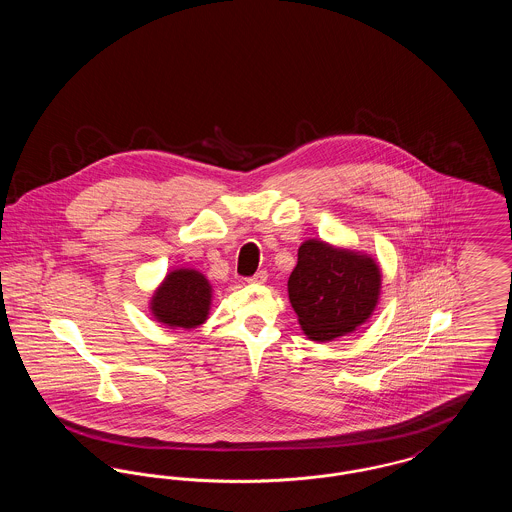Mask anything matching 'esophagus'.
Wrapping results in <instances>:
<instances>
[{
    "instance_id": "1",
    "label": "esophagus",
    "mask_w": 512,
    "mask_h": 512,
    "mask_svg": "<svg viewBox=\"0 0 512 512\" xmlns=\"http://www.w3.org/2000/svg\"><path fill=\"white\" fill-rule=\"evenodd\" d=\"M267 278V270H259L257 274L249 276V278H247V282H251V284H265V282H267Z\"/></svg>"
}]
</instances>
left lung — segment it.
<instances>
[{"label": "left lung", "instance_id": "1", "mask_svg": "<svg viewBox=\"0 0 512 512\" xmlns=\"http://www.w3.org/2000/svg\"><path fill=\"white\" fill-rule=\"evenodd\" d=\"M382 274L368 255L307 240L297 251L288 293L303 332L330 341L353 332L372 315Z\"/></svg>", "mask_w": 512, "mask_h": 512}]
</instances>
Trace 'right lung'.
<instances>
[{
    "label": "right lung",
    "instance_id": "add662e5",
    "mask_svg": "<svg viewBox=\"0 0 512 512\" xmlns=\"http://www.w3.org/2000/svg\"><path fill=\"white\" fill-rule=\"evenodd\" d=\"M209 305L211 286L201 272L192 268L172 270L151 297L153 317L171 328L190 330L203 324Z\"/></svg>",
    "mask_w": 512,
    "mask_h": 512
}]
</instances>
